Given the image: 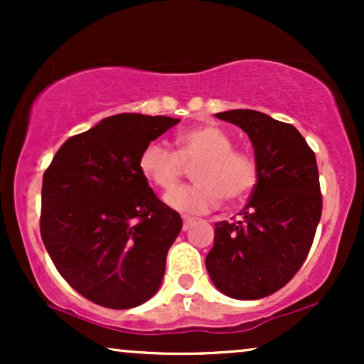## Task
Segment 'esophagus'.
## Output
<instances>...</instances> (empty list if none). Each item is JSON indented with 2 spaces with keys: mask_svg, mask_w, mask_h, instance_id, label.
I'll list each match as a JSON object with an SVG mask.
<instances>
[{
  "mask_svg": "<svg viewBox=\"0 0 364 364\" xmlns=\"http://www.w3.org/2000/svg\"><path fill=\"white\" fill-rule=\"evenodd\" d=\"M195 223L193 217H186L183 215V231H186V229H190V225Z\"/></svg>",
  "mask_w": 364,
  "mask_h": 364,
  "instance_id": "1",
  "label": "esophagus"
}]
</instances>
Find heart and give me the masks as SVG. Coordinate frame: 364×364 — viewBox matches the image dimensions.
I'll return each instance as SVG.
<instances>
[{"instance_id":"heart-1","label":"heart","mask_w":364,"mask_h":364,"mask_svg":"<svg viewBox=\"0 0 364 364\" xmlns=\"http://www.w3.org/2000/svg\"><path fill=\"white\" fill-rule=\"evenodd\" d=\"M193 185L176 188L166 196L171 207L186 214H205L219 207L220 200L236 203L255 190L260 176L252 152L235 149V140L217 124H196L181 132L176 150L162 140L141 149L139 168L154 186L169 191L194 166Z\"/></svg>"}]
</instances>
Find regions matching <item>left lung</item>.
Returning <instances> with one entry per match:
<instances>
[{
  "mask_svg": "<svg viewBox=\"0 0 364 364\" xmlns=\"http://www.w3.org/2000/svg\"><path fill=\"white\" fill-rule=\"evenodd\" d=\"M248 133L260 176L240 219L215 224L205 258L212 282L235 299H260L301 269L321 215L315 152L292 124L263 112H217Z\"/></svg>",
  "mask_w": 364,
  "mask_h": 364,
  "instance_id": "obj_1",
  "label": "left lung"
}]
</instances>
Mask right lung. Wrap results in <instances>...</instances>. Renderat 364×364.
I'll return each mask as SVG.
<instances>
[{"label":"right lung","mask_w":364,"mask_h":364,"mask_svg":"<svg viewBox=\"0 0 364 364\" xmlns=\"http://www.w3.org/2000/svg\"><path fill=\"white\" fill-rule=\"evenodd\" d=\"M178 121L109 116L70 136L44 171V246L61 277L92 303L127 310L161 286L183 220L149 186L139 157Z\"/></svg>","instance_id":"add662e5"}]
</instances>
